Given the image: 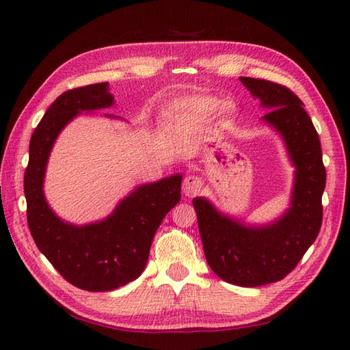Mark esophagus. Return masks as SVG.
Returning <instances> with one entry per match:
<instances>
[{"instance_id":"obj_1","label":"esophagus","mask_w":350,"mask_h":350,"mask_svg":"<svg viewBox=\"0 0 350 350\" xmlns=\"http://www.w3.org/2000/svg\"><path fill=\"white\" fill-rule=\"evenodd\" d=\"M203 188V180L197 176H188L185 177L183 185H182V191L187 197H196L200 194V191Z\"/></svg>"}]
</instances>
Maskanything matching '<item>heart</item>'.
<instances>
[{
	"label": "heart",
	"instance_id": "obj_1",
	"mask_svg": "<svg viewBox=\"0 0 350 350\" xmlns=\"http://www.w3.org/2000/svg\"><path fill=\"white\" fill-rule=\"evenodd\" d=\"M236 103L232 99H219L213 94H187L168 102L161 111L163 124L200 123L211 118L215 113L232 114Z\"/></svg>",
	"mask_w": 350,
	"mask_h": 350
}]
</instances>
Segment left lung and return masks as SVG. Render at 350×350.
Listing matches in <instances>:
<instances>
[{"instance_id": "1", "label": "left lung", "mask_w": 350, "mask_h": 350, "mask_svg": "<svg viewBox=\"0 0 350 350\" xmlns=\"http://www.w3.org/2000/svg\"><path fill=\"white\" fill-rule=\"evenodd\" d=\"M239 79L260 105L271 109L263 120L284 139L296 168L290 207L269 224L245 226L203 197L192 200V204L211 269L230 284L257 287L284 278L316 241L322 226L326 171L321 139L298 96L266 79Z\"/></svg>"}]
</instances>
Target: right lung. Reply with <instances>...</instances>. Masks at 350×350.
I'll list each match as a JSON object with an SVG mask.
<instances>
[{
  "instance_id": "right-lung-1",
  "label": "right lung",
  "mask_w": 350,
  "mask_h": 350,
  "mask_svg": "<svg viewBox=\"0 0 350 350\" xmlns=\"http://www.w3.org/2000/svg\"><path fill=\"white\" fill-rule=\"evenodd\" d=\"M113 103L108 83L58 96L33 132L24 176L27 221L37 248L66 281L88 292H108L137 280L146 267L156 230L180 202L182 174H174L141 185L109 217L92 224L73 226L52 212L43 194V180L58 133L83 111L90 113Z\"/></svg>"
}]
</instances>
